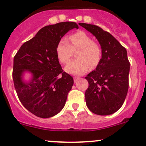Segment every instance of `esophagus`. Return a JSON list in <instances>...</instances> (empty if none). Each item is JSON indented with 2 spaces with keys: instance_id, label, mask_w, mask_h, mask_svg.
<instances>
[{
  "instance_id": "1",
  "label": "esophagus",
  "mask_w": 146,
  "mask_h": 146,
  "mask_svg": "<svg viewBox=\"0 0 146 146\" xmlns=\"http://www.w3.org/2000/svg\"><path fill=\"white\" fill-rule=\"evenodd\" d=\"M79 79H80V78H78V77H74V78H73V80H74L75 82H77L78 80H79Z\"/></svg>"
}]
</instances>
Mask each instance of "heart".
<instances>
[{
  "label": "heart",
  "instance_id": "b5f03b06",
  "mask_svg": "<svg viewBox=\"0 0 146 146\" xmlns=\"http://www.w3.org/2000/svg\"><path fill=\"white\" fill-rule=\"evenodd\" d=\"M70 44L62 38L56 46V55L62 64H66L73 56L74 51L77 59L72 60L65 67V70L70 74L82 75L90 68H96L102 57V49L98 42H94L89 35L82 31L72 34L69 36Z\"/></svg>",
  "mask_w": 146,
  "mask_h": 146
}]
</instances>
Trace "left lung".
<instances>
[{"label": "left lung", "mask_w": 146, "mask_h": 146, "mask_svg": "<svg viewBox=\"0 0 146 146\" xmlns=\"http://www.w3.org/2000/svg\"><path fill=\"white\" fill-rule=\"evenodd\" d=\"M98 39L102 60L85 77L89 85L85 93L88 109L98 115H109L121 107L129 89L130 63L124 47L108 32L94 25L79 23Z\"/></svg>", "instance_id": "1"}]
</instances>
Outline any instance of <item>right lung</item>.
<instances>
[{
    "mask_svg": "<svg viewBox=\"0 0 146 146\" xmlns=\"http://www.w3.org/2000/svg\"><path fill=\"white\" fill-rule=\"evenodd\" d=\"M78 26L63 22L45 26L25 42L13 60V79L19 100L28 111L41 118H49L64 108L73 78L64 71L56 55V46L70 29ZM28 70L33 78L28 84L21 74Z\"/></svg>",
    "mask_w": 146,
    "mask_h": 146,
    "instance_id": "right-lung-1",
    "label": "right lung"
}]
</instances>
